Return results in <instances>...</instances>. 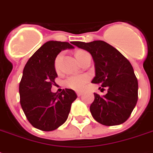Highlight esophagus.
Returning a JSON list of instances; mask_svg holds the SVG:
<instances>
[{
	"label": "esophagus",
	"mask_w": 153,
	"mask_h": 153,
	"mask_svg": "<svg viewBox=\"0 0 153 153\" xmlns=\"http://www.w3.org/2000/svg\"><path fill=\"white\" fill-rule=\"evenodd\" d=\"M76 93H77V95L79 96H79H81L82 94V92H79V91H78V92H76Z\"/></svg>",
	"instance_id": "esophagus-1"
}]
</instances>
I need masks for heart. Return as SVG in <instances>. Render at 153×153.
Here are the masks:
<instances>
[{"label":"heart","mask_w":153,"mask_h":153,"mask_svg":"<svg viewBox=\"0 0 153 153\" xmlns=\"http://www.w3.org/2000/svg\"><path fill=\"white\" fill-rule=\"evenodd\" d=\"M83 52H85V51H79L76 53V56ZM60 58H61V55H59L56 57V59H55V67L56 70H58V68H59V63ZM88 81V75H86V74H78V75L69 76L65 80L64 83L65 86H67L68 88H71L72 90H74V91H82L85 87L86 84L87 83Z\"/></svg>","instance_id":"1"}]
</instances>
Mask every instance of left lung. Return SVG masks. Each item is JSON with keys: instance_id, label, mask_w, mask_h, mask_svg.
I'll return each instance as SVG.
<instances>
[{"instance_id": "obj_1", "label": "left lung", "mask_w": 153, "mask_h": 153, "mask_svg": "<svg viewBox=\"0 0 153 153\" xmlns=\"http://www.w3.org/2000/svg\"><path fill=\"white\" fill-rule=\"evenodd\" d=\"M93 58L95 76L93 83L107 87L105 95L94 93L90 110L96 121L104 126H118L129 117L138 99V82L132 65L114 47L102 40L74 42Z\"/></svg>"}]
</instances>
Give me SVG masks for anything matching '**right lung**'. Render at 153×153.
I'll return each instance as SVG.
<instances>
[{
    "instance_id": "obj_1",
    "label": "right lung",
    "mask_w": 153,
    "mask_h": 153,
    "mask_svg": "<svg viewBox=\"0 0 153 153\" xmlns=\"http://www.w3.org/2000/svg\"><path fill=\"white\" fill-rule=\"evenodd\" d=\"M73 48L67 42L48 41L25 65L19 86L20 105L35 128L52 131L67 121L76 94L71 89H65L57 94L51 89L58 77L55 67L57 55L61 51Z\"/></svg>"
}]
</instances>
